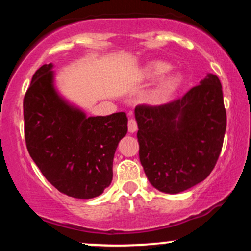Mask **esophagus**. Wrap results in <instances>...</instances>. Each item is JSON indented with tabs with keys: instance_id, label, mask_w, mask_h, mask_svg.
Wrapping results in <instances>:
<instances>
[{
	"instance_id": "obj_1",
	"label": "esophagus",
	"mask_w": 251,
	"mask_h": 251,
	"mask_svg": "<svg viewBox=\"0 0 251 251\" xmlns=\"http://www.w3.org/2000/svg\"><path fill=\"white\" fill-rule=\"evenodd\" d=\"M127 126H128V132H129V133H134V132L138 129L137 122H135L134 119H129Z\"/></svg>"
}]
</instances>
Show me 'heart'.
Here are the masks:
<instances>
[{"label": "heart", "instance_id": "obj_1", "mask_svg": "<svg viewBox=\"0 0 251 251\" xmlns=\"http://www.w3.org/2000/svg\"><path fill=\"white\" fill-rule=\"evenodd\" d=\"M171 65L162 60H152L143 66L139 72L142 81H153L154 85L149 89L145 101L153 106H160L169 102L184 83V75L180 72H171Z\"/></svg>", "mask_w": 251, "mask_h": 251}]
</instances>
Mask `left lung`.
Segmentation results:
<instances>
[{
  "mask_svg": "<svg viewBox=\"0 0 251 251\" xmlns=\"http://www.w3.org/2000/svg\"><path fill=\"white\" fill-rule=\"evenodd\" d=\"M139 159L152 186L179 194L214 170L226 128L220 79L208 73L181 99L160 106L139 105Z\"/></svg>",
  "mask_w": 251,
  "mask_h": 251,
  "instance_id": "1",
  "label": "left lung"
}]
</instances>
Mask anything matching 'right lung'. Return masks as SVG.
<instances>
[{"instance_id": "1", "label": "right lung", "mask_w": 251, "mask_h": 251, "mask_svg": "<svg viewBox=\"0 0 251 251\" xmlns=\"http://www.w3.org/2000/svg\"><path fill=\"white\" fill-rule=\"evenodd\" d=\"M53 63L35 72L24 99L28 152L54 188L70 197L100 196L113 178L118 144L127 133L124 112L87 117L55 86Z\"/></svg>"}]
</instances>
